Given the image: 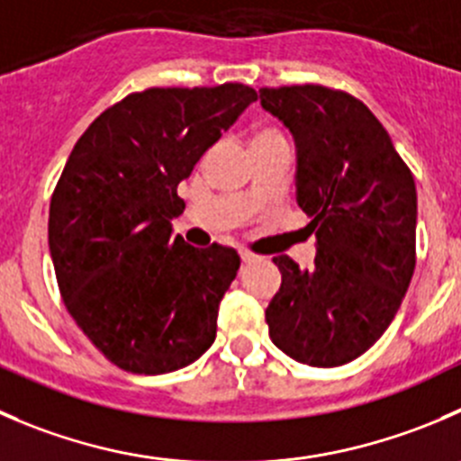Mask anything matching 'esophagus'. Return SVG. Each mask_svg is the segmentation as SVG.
<instances>
[{
  "label": "esophagus",
  "mask_w": 461,
  "mask_h": 461,
  "mask_svg": "<svg viewBox=\"0 0 461 461\" xmlns=\"http://www.w3.org/2000/svg\"><path fill=\"white\" fill-rule=\"evenodd\" d=\"M240 261H243L245 266H249V263L257 261V257H254V254H249V252H240Z\"/></svg>",
  "instance_id": "obj_1"
}]
</instances>
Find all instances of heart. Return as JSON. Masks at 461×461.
I'll list each match as a JSON object with an SVG mask.
<instances>
[{
    "label": "heart",
    "mask_w": 461,
    "mask_h": 461,
    "mask_svg": "<svg viewBox=\"0 0 461 461\" xmlns=\"http://www.w3.org/2000/svg\"><path fill=\"white\" fill-rule=\"evenodd\" d=\"M279 132L275 131V128H258L257 132L252 135V144H261V141H267V140H279Z\"/></svg>",
    "instance_id": "b5f03b06"
}]
</instances>
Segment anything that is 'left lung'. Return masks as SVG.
Segmentation results:
<instances>
[{
    "mask_svg": "<svg viewBox=\"0 0 461 461\" xmlns=\"http://www.w3.org/2000/svg\"><path fill=\"white\" fill-rule=\"evenodd\" d=\"M297 149V204L315 266L275 257L281 288L266 308L270 339L293 360L339 367L394 320L417 263V186L363 101L321 85L258 89Z\"/></svg>",
    "mask_w": 461,
    "mask_h": 461,
    "instance_id": "left-lung-1",
    "label": "left lung"
}]
</instances>
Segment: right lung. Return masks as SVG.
Wrapping results in <instances>:
<instances>
[{"label":"right lung","instance_id":"add662e5","mask_svg":"<svg viewBox=\"0 0 461 461\" xmlns=\"http://www.w3.org/2000/svg\"><path fill=\"white\" fill-rule=\"evenodd\" d=\"M257 101L248 85L150 87L107 107L83 132L49 207V252L65 306L110 363L176 372L216 339L236 249L173 236L177 185Z\"/></svg>","mask_w":461,"mask_h":461}]
</instances>
